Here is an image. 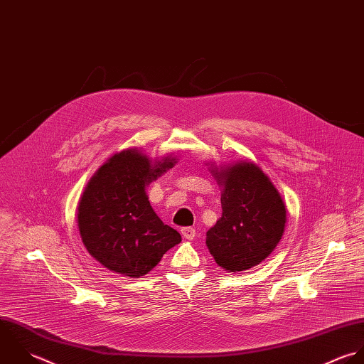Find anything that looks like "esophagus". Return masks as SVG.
Instances as JSON below:
<instances>
[{"label":"esophagus","instance_id":"1","mask_svg":"<svg viewBox=\"0 0 364 364\" xmlns=\"http://www.w3.org/2000/svg\"><path fill=\"white\" fill-rule=\"evenodd\" d=\"M181 233L186 240H193L196 237V230L193 228H183Z\"/></svg>","mask_w":364,"mask_h":364}]
</instances>
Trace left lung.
I'll return each mask as SVG.
<instances>
[{"label":"left lung","mask_w":364,"mask_h":364,"mask_svg":"<svg viewBox=\"0 0 364 364\" xmlns=\"http://www.w3.org/2000/svg\"><path fill=\"white\" fill-rule=\"evenodd\" d=\"M210 168L223 188V212L208 230L206 245L226 271H247L264 261L281 240L287 223L285 203L254 162Z\"/></svg>","instance_id":"8db88e82"}]
</instances>
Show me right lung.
<instances>
[{"instance_id":"right-lung-1","label":"right lung","mask_w":364,"mask_h":364,"mask_svg":"<svg viewBox=\"0 0 364 364\" xmlns=\"http://www.w3.org/2000/svg\"><path fill=\"white\" fill-rule=\"evenodd\" d=\"M176 164L152 161L138 148L110 156L90 178L77 206V228L89 254L107 269L131 278L148 274L181 235L154 212L146 185Z\"/></svg>"}]
</instances>
